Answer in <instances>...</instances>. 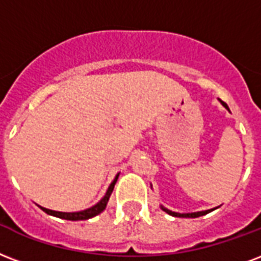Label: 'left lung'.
<instances>
[{
    "instance_id": "8db88e82",
    "label": "left lung",
    "mask_w": 261,
    "mask_h": 261,
    "mask_svg": "<svg viewBox=\"0 0 261 261\" xmlns=\"http://www.w3.org/2000/svg\"><path fill=\"white\" fill-rule=\"evenodd\" d=\"M220 101V104L223 105L224 108L228 109L227 104L226 102H223L222 99H219ZM230 111V109H228ZM160 208H162L164 212H167L168 215H171V216H175V218H198V216H202V215H206L210 214V212H212L214 210H206V211H200V212H190V214H179V212H174V211H170L168 208H166V206L160 205Z\"/></svg>"
}]
</instances>
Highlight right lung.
<instances>
[{
  "instance_id": "right-lung-1",
  "label": "right lung",
  "mask_w": 261,
  "mask_h": 261,
  "mask_svg": "<svg viewBox=\"0 0 261 261\" xmlns=\"http://www.w3.org/2000/svg\"><path fill=\"white\" fill-rule=\"evenodd\" d=\"M117 178H119V174L115 176L113 179V182L109 185L108 190L105 193V196L99 200L95 205L90 206V208H87V210H83V211H79V212H59V211H51V210H47V208H43L41 206V210L43 212H46L47 215H51V216H56V218H60V219H65V220H87V219H91L99 215L102 211L107 208V204L109 201V197L112 194L113 192V188H115V184H116Z\"/></svg>"
}]
</instances>
